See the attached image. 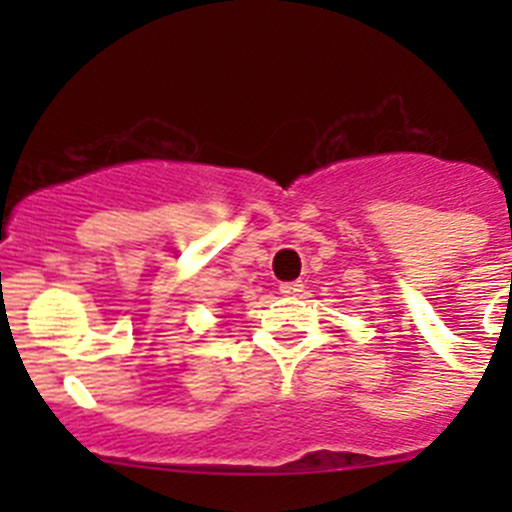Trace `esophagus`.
Segmentation results:
<instances>
[{
  "label": "esophagus",
  "mask_w": 512,
  "mask_h": 512,
  "mask_svg": "<svg viewBox=\"0 0 512 512\" xmlns=\"http://www.w3.org/2000/svg\"><path fill=\"white\" fill-rule=\"evenodd\" d=\"M302 289H304L302 282H285V285H280V292L285 294V297H297Z\"/></svg>",
  "instance_id": "34e87169"
}]
</instances>
